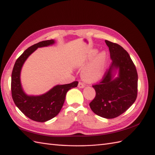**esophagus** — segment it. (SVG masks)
Returning <instances> with one entry per match:
<instances>
[{
  "label": "esophagus",
  "instance_id": "obj_1",
  "mask_svg": "<svg viewBox=\"0 0 155 155\" xmlns=\"http://www.w3.org/2000/svg\"><path fill=\"white\" fill-rule=\"evenodd\" d=\"M78 87L80 88V89L84 88V87H85V85H84V84H82V83L80 82V83H79V84H78Z\"/></svg>",
  "mask_w": 155,
  "mask_h": 155
}]
</instances>
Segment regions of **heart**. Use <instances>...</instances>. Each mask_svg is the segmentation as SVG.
I'll list each match as a JSON object with an SVG mask.
<instances>
[{
    "instance_id": "heart-1",
    "label": "heart",
    "mask_w": 155,
    "mask_h": 155,
    "mask_svg": "<svg viewBox=\"0 0 155 155\" xmlns=\"http://www.w3.org/2000/svg\"><path fill=\"white\" fill-rule=\"evenodd\" d=\"M97 52V49H91L86 55L85 58L81 62L80 66L82 67L84 66L94 57ZM107 60L108 54L107 52L105 51L100 52L96 57L91 60V61H90H90V62L82 70V78L87 82H96L101 80L104 75Z\"/></svg>"
}]
</instances>
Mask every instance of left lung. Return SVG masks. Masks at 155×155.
<instances>
[{"label": "left lung", "mask_w": 155, "mask_h": 155, "mask_svg": "<svg viewBox=\"0 0 155 155\" xmlns=\"http://www.w3.org/2000/svg\"><path fill=\"white\" fill-rule=\"evenodd\" d=\"M105 43L110 51L112 64L99 84L93 85L96 96L89 106L97 115L111 119L125 112L136 100L138 75L125 49L107 40Z\"/></svg>", "instance_id": "1"}]
</instances>
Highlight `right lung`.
<instances>
[{
    "instance_id": "obj_1",
    "label": "right lung",
    "mask_w": 155,
    "mask_h": 155,
    "mask_svg": "<svg viewBox=\"0 0 155 155\" xmlns=\"http://www.w3.org/2000/svg\"><path fill=\"white\" fill-rule=\"evenodd\" d=\"M56 43L54 39L43 41L32 45L22 53L15 62L12 73L11 90L12 99L21 112L32 120L45 122L58 114L65 101L68 91L76 87L78 81L69 84L56 85L42 95H28L22 87L20 75L25 60L38 48L51 46Z\"/></svg>"
}]
</instances>
